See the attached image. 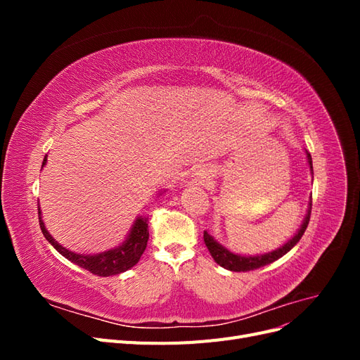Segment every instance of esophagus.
Segmentation results:
<instances>
[{"mask_svg":"<svg viewBox=\"0 0 360 360\" xmlns=\"http://www.w3.org/2000/svg\"><path fill=\"white\" fill-rule=\"evenodd\" d=\"M207 176H209V174H207V172L202 171V169H200V171L195 172V180H197L200 184H202L204 181H207V179H209Z\"/></svg>","mask_w":360,"mask_h":360,"instance_id":"1","label":"esophagus"}]
</instances>
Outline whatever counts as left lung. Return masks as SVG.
I'll return each mask as SVG.
<instances>
[{
	"mask_svg": "<svg viewBox=\"0 0 360 360\" xmlns=\"http://www.w3.org/2000/svg\"><path fill=\"white\" fill-rule=\"evenodd\" d=\"M304 153H307L309 171H311V174L314 176L312 158H311V155L308 153V151H304ZM311 209H312V197H309L308 210H307V214H304V217H303V221H302V225L299 226V230L294 233V236L291 238H288V240L284 245L276 248L275 250H270V252H266V254L242 255V254L231 252L230 249H226L224 245H221L212 234H209L207 231H204V243H205L207 249H209V252H210V255L213 257V259L216 261V263L219 264L221 267L226 269V270H231V271H248V270L259 269V267L274 263V261L279 259L281 257H284L287 252H290V250L299 243V240L302 238L304 230H307V226L309 224Z\"/></svg>",
	"mask_w": 360,
	"mask_h": 360,
	"instance_id": "8db88e82",
	"label": "left lung"
}]
</instances>
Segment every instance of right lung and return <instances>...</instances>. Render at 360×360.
Returning <instances> with one entry per match:
<instances>
[{
  "label": "right lung",
  "mask_w": 360,
  "mask_h": 360,
  "mask_svg": "<svg viewBox=\"0 0 360 360\" xmlns=\"http://www.w3.org/2000/svg\"><path fill=\"white\" fill-rule=\"evenodd\" d=\"M46 158L48 156H45V159H43L41 168L46 165L48 162ZM163 192H165V189L159 191L158 197H160ZM39 222H40L43 236H45L46 240L56 248L64 258H68L76 266L91 271L93 275H99V276L120 275L123 274V271L132 269L139 261L141 255L144 254L147 242H148V217L147 216L136 217L134 225L130 226L126 238L118 246L108 249L105 252H99V254H78L75 252V250H70L68 248H64L63 245H60L46 230V225L43 222L40 205H39Z\"/></svg>",
  "instance_id": "add662e5"
}]
</instances>
